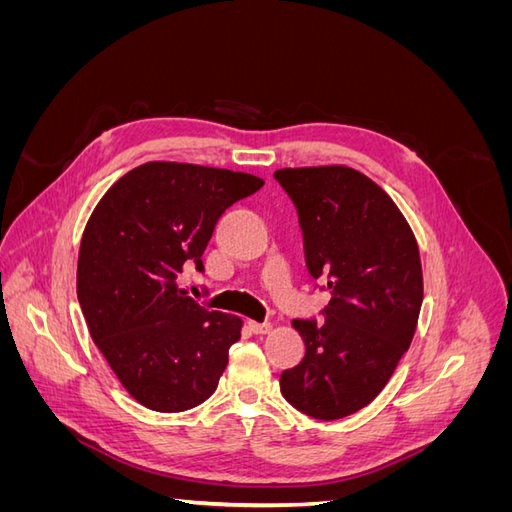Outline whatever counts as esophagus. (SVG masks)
Masks as SVG:
<instances>
[{
    "mask_svg": "<svg viewBox=\"0 0 512 512\" xmlns=\"http://www.w3.org/2000/svg\"><path fill=\"white\" fill-rule=\"evenodd\" d=\"M247 327H250L254 333H269V331H271V324H269V322L250 320V322H247Z\"/></svg>",
    "mask_w": 512,
    "mask_h": 512,
    "instance_id": "34e87169",
    "label": "esophagus"
}]
</instances>
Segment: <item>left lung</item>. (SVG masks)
I'll use <instances>...</instances> for the list:
<instances>
[{"instance_id":"1","label":"left lung","mask_w":512,"mask_h":512,"mask_svg":"<svg viewBox=\"0 0 512 512\" xmlns=\"http://www.w3.org/2000/svg\"><path fill=\"white\" fill-rule=\"evenodd\" d=\"M273 177L297 207L309 275L331 290L324 320H292L305 356L282 371L280 389L303 414L335 421L365 408L410 348L421 256L397 205L359 170L282 168Z\"/></svg>"}]
</instances>
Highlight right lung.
Masks as SVG:
<instances>
[{
  "label": "right lung",
  "instance_id": "right-lung-1",
  "mask_svg": "<svg viewBox=\"0 0 512 512\" xmlns=\"http://www.w3.org/2000/svg\"><path fill=\"white\" fill-rule=\"evenodd\" d=\"M262 183L226 168L147 162L91 213L76 297L94 344L145 408L183 412L218 389L241 318L200 305L175 280L188 260L205 271L220 215Z\"/></svg>",
  "mask_w": 512,
  "mask_h": 512
}]
</instances>
